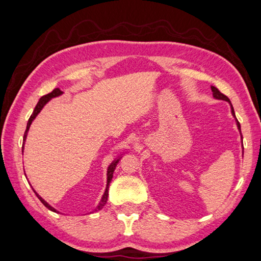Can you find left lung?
<instances>
[{
	"label": "left lung",
	"mask_w": 261,
	"mask_h": 261,
	"mask_svg": "<svg viewBox=\"0 0 261 261\" xmlns=\"http://www.w3.org/2000/svg\"><path fill=\"white\" fill-rule=\"evenodd\" d=\"M211 88H212V91H213V96H214V98H215V99H219V100H225V101H227V103H228L229 105H231V113H232V115H233L234 119H236L237 126H238V130H239V132H240V135H241V139H242L241 125H240L239 121L237 120V116H236V113H234V109H233V106H232V104H231V100H229V98H228L227 96H225L224 94H222L221 91H219V90L216 88V87L211 86Z\"/></svg>",
	"instance_id": "obj_1"
}]
</instances>
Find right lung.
I'll list each match as a JSON object with an SVG mask.
<instances>
[{"mask_svg": "<svg viewBox=\"0 0 261 261\" xmlns=\"http://www.w3.org/2000/svg\"><path fill=\"white\" fill-rule=\"evenodd\" d=\"M63 94V91L62 90H60V88H55L52 93H49V94H47V95H45V96H43V97H40V99L38 100V103H37V105H36V107H35V110H34V112H33V114L30 115V117H29V120H28V123H27V129H25V132H24V135H23V144H22V154H23V145H24V142H25V138H27V135H28V131H29V127H30V125H32V123H33V121L36 119V116H37L39 113H40V111L43 110V107L48 103V101L52 99V98H55V97H59V96H61ZM122 158V154L120 155V156H117L115 160L111 163V164L109 165V167H107V173H106V188H105V191H104V195L101 196V199H100V201H99V203L98 205H97V207L94 209L93 212L91 213H95V212H98V211H100L101 208H103L104 206H105V203L107 202V198H109V188H110V183H111V181H112V177H113V173H114V170H115V167H116V165H117V163L120 162V160ZM25 175V174H24ZM34 192L36 193V196H37V198L39 199L40 201H42V203L43 205L46 207V208H48L49 211H52V212H54V213H59L58 211H56V209L54 208V207H52L49 205L48 202H46L44 199L40 197L37 192H36L35 190H34Z\"/></svg>", "mask_w": 261, "mask_h": 261, "instance_id": "obj_1", "label": "right lung"}]
</instances>
